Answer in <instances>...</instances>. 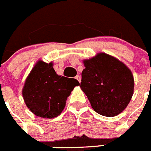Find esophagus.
I'll return each mask as SVG.
<instances>
[{"label":"esophagus","mask_w":151,"mask_h":151,"mask_svg":"<svg viewBox=\"0 0 151 151\" xmlns=\"http://www.w3.org/2000/svg\"><path fill=\"white\" fill-rule=\"evenodd\" d=\"M75 78H76L77 80H78V82H80V81H81V77H80V76H76L75 77Z\"/></svg>","instance_id":"obj_1"}]
</instances>
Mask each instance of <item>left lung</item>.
Segmentation results:
<instances>
[{
    "mask_svg": "<svg viewBox=\"0 0 151 151\" xmlns=\"http://www.w3.org/2000/svg\"><path fill=\"white\" fill-rule=\"evenodd\" d=\"M84 63L80 87L93 109L107 117L122 112L133 94L134 79L130 70L105 53L98 54Z\"/></svg>",
    "mask_w": 151,
    "mask_h": 151,
    "instance_id": "obj_1",
    "label": "left lung"
}]
</instances>
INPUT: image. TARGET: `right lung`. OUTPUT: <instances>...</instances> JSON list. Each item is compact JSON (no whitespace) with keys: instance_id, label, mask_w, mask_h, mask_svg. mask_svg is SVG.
<instances>
[{"instance_id":"obj_1","label":"right lung","mask_w":151,"mask_h":151,"mask_svg":"<svg viewBox=\"0 0 151 151\" xmlns=\"http://www.w3.org/2000/svg\"><path fill=\"white\" fill-rule=\"evenodd\" d=\"M78 85L75 78L57 75L52 63L40 60L26 79L22 94L26 106L34 114L53 118L61 113L66 98Z\"/></svg>"}]
</instances>
